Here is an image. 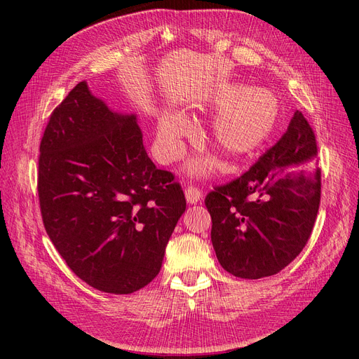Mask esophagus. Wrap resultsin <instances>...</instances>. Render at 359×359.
I'll return each instance as SVG.
<instances>
[{
    "instance_id": "1",
    "label": "esophagus",
    "mask_w": 359,
    "mask_h": 359,
    "mask_svg": "<svg viewBox=\"0 0 359 359\" xmlns=\"http://www.w3.org/2000/svg\"><path fill=\"white\" fill-rule=\"evenodd\" d=\"M186 199H187V203L189 205H193V203H198L201 199H202V193L201 190H198L196 187H187L186 189Z\"/></svg>"
}]
</instances>
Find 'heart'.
<instances>
[{
    "mask_svg": "<svg viewBox=\"0 0 359 359\" xmlns=\"http://www.w3.org/2000/svg\"><path fill=\"white\" fill-rule=\"evenodd\" d=\"M210 106L215 114L206 133L208 142L227 160H241L253 154L273 136L280 123L281 106L274 93L253 90L243 83H226L211 95ZM190 124L180 112H163L157 123V153L161 160L177 158L182 149L181 139L189 133ZM189 169L196 175H210L215 163L198 158Z\"/></svg>",
    "mask_w": 359,
    "mask_h": 359,
    "instance_id": "b5f03b06",
    "label": "heart"
}]
</instances>
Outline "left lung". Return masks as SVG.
Listing matches in <instances>:
<instances>
[{
	"label": "left lung",
	"mask_w": 359,
	"mask_h": 359,
	"mask_svg": "<svg viewBox=\"0 0 359 359\" xmlns=\"http://www.w3.org/2000/svg\"><path fill=\"white\" fill-rule=\"evenodd\" d=\"M320 202L318 145L304 115L243 177L205 199L220 265L235 277L280 273L306 247Z\"/></svg>",
	"instance_id": "obj_1"
}]
</instances>
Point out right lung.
Listing matches in <instances>:
<instances>
[{"label": "right lung", "mask_w": 359, "mask_h": 359, "mask_svg": "<svg viewBox=\"0 0 359 359\" xmlns=\"http://www.w3.org/2000/svg\"><path fill=\"white\" fill-rule=\"evenodd\" d=\"M45 229L73 273L127 295L160 273L186 198L148 157L136 114L112 111L79 82L52 112L40 144Z\"/></svg>", "instance_id": "1"}]
</instances>
